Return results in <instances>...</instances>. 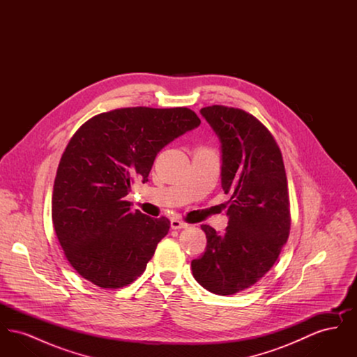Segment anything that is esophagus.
Returning <instances> with one entry per match:
<instances>
[{
	"label": "esophagus",
	"instance_id": "obj_1",
	"mask_svg": "<svg viewBox=\"0 0 357 357\" xmlns=\"http://www.w3.org/2000/svg\"><path fill=\"white\" fill-rule=\"evenodd\" d=\"M170 225L171 229H174V230L187 227V223H185L183 221H179V220H176V218H172V220H171Z\"/></svg>",
	"mask_w": 357,
	"mask_h": 357
}]
</instances>
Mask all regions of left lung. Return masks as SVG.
<instances>
[{"mask_svg":"<svg viewBox=\"0 0 357 357\" xmlns=\"http://www.w3.org/2000/svg\"><path fill=\"white\" fill-rule=\"evenodd\" d=\"M201 114L221 140L229 225L223 234L201 226L206 252L191 261V271L204 289L229 296L258 282L287 243L288 181L274 136L252 114L226 105L204 107Z\"/></svg>","mask_w":357,"mask_h":357,"instance_id":"1","label":"left lung"}]
</instances>
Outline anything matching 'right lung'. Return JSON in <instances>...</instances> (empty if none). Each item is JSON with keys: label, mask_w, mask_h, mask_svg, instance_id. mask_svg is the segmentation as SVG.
<instances>
[{"label": "right lung", "mask_w": 357, "mask_h": 357, "mask_svg": "<svg viewBox=\"0 0 357 357\" xmlns=\"http://www.w3.org/2000/svg\"><path fill=\"white\" fill-rule=\"evenodd\" d=\"M199 124L186 107H127L86 120L70 137L54 178L52 221L83 278L119 289L146 271L170 221L131 211L126 195L136 181H149L166 144Z\"/></svg>", "instance_id": "right-lung-1"}]
</instances>
